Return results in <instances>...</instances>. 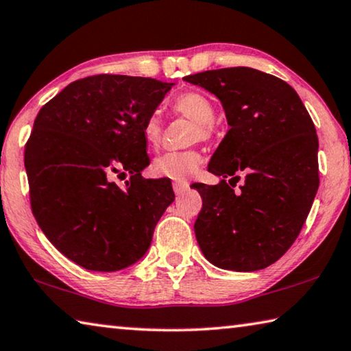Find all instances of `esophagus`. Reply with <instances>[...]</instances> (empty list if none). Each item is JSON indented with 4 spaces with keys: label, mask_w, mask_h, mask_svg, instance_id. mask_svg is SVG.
I'll return each mask as SVG.
<instances>
[{
    "label": "esophagus",
    "mask_w": 351,
    "mask_h": 351,
    "mask_svg": "<svg viewBox=\"0 0 351 351\" xmlns=\"http://www.w3.org/2000/svg\"><path fill=\"white\" fill-rule=\"evenodd\" d=\"M187 189H189V184L187 182H173V190H175L176 195L184 193Z\"/></svg>",
    "instance_id": "esophagus-1"
}]
</instances>
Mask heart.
Wrapping results in <instances>:
<instances>
[{
	"mask_svg": "<svg viewBox=\"0 0 351 351\" xmlns=\"http://www.w3.org/2000/svg\"><path fill=\"white\" fill-rule=\"evenodd\" d=\"M171 107L176 113L182 114L189 119L195 121L192 138H207L212 133V124L215 119V107L206 95L201 92H184L173 99ZM143 133L145 143L152 147L158 145L162 133V121L161 114L158 112L150 113L147 119L144 121ZM201 162V156L195 150L184 152H169L159 156L154 162V171L161 178H169L173 181H187L192 178L197 165Z\"/></svg>",
	"mask_w": 351,
	"mask_h": 351,
	"instance_id": "obj_1",
	"label": "heart"
}]
</instances>
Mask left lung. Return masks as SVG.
I'll use <instances>...</instances> for the list:
<instances>
[{
	"mask_svg": "<svg viewBox=\"0 0 351 351\" xmlns=\"http://www.w3.org/2000/svg\"><path fill=\"white\" fill-rule=\"evenodd\" d=\"M184 80L213 93L230 125L208 164L222 180L195 184L202 197L197 244L219 269L263 270L296 241L319 187L313 121L295 88L256 69L207 70ZM239 171L246 182L234 194L225 178Z\"/></svg>",
	"mask_w": 351,
	"mask_h": 351,
	"instance_id": "8db88e82",
	"label": "left lung"
}]
</instances>
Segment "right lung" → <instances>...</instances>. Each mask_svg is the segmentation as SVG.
I'll return each instance as SVG.
<instances>
[{
    "label": "right lung",
    "mask_w": 351,
    "mask_h": 351,
    "mask_svg": "<svg viewBox=\"0 0 351 351\" xmlns=\"http://www.w3.org/2000/svg\"><path fill=\"white\" fill-rule=\"evenodd\" d=\"M173 82L95 75L69 84L36 114L25 144L32 212L47 239L75 264L117 271L147 253L175 193L145 180L143 125ZM131 173L124 188L111 181Z\"/></svg>",
    "instance_id": "1"
}]
</instances>
